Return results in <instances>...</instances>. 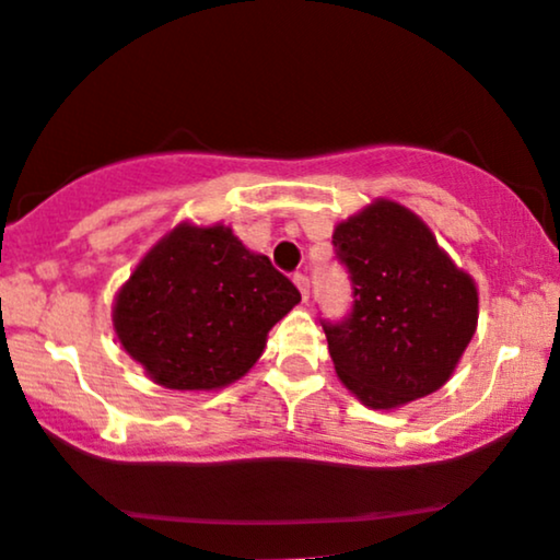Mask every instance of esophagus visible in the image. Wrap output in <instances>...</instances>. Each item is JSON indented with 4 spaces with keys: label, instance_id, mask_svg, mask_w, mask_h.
<instances>
[{
    "label": "esophagus",
    "instance_id": "esophagus-1",
    "mask_svg": "<svg viewBox=\"0 0 560 560\" xmlns=\"http://www.w3.org/2000/svg\"><path fill=\"white\" fill-rule=\"evenodd\" d=\"M294 287H298L300 294H303V300H308V276L303 273H294Z\"/></svg>",
    "mask_w": 560,
    "mask_h": 560
}]
</instances>
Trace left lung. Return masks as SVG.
Returning a JSON list of instances; mask_svg holds the SVG:
<instances>
[{"label": "left lung", "mask_w": 560, "mask_h": 560, "mask_svg": "<svg viewBox=\"0 0 560 560\" xmlns=\"http://www.w3.org/2000/svg\"><path fill=\"white\" fill-rule=\"evenodd\" d=\"M353 281V311L324 324L342 385L370 409H398L439 390L476 335V281L415 212L374 199L331 233Z\"/></svg>", "instance_id": "8db88e82"}]
</instances>
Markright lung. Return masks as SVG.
<instances>
[{"instance_id":"1","label":"right lung","mask_w":560,"mask_h":560,"mask_svg":"<svg viewBox=\"0 0 560 560\" xmlns=\"http://www.w3.org/2000/svg\"><path fill=\"white\" fill-rule=\"evenodd\" d=\"M298 303V287L229 225L180 223L135 266L110 318L153 383L218 390L255 366L270 327Z\"/></svg>"}]
</instances>
